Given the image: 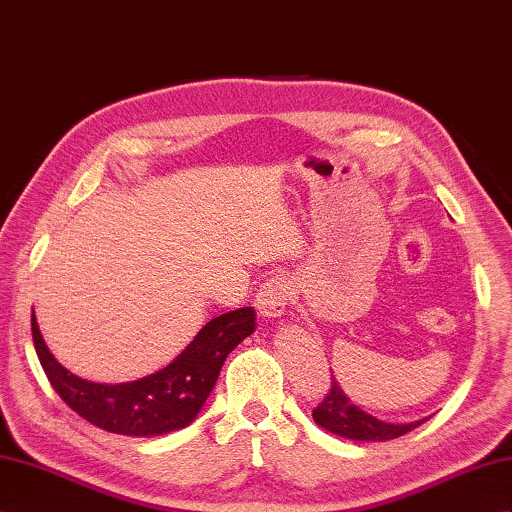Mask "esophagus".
<instances>
[{
    "label": "esophagus",
    "mask_w": 512,
    "mask_h": 512,
    "mask_svg": "<svg viewBox=\"0 0 512 512\" xmlns=\"http://www.w3.org/2000/svg\"><path fill=\"white\" fill-rule=\"evenodd\" d=\"M290 286L284 278H271L256 293V310L262 319H278L284 314L290 297Z\"/></svg>",
    "instance_id": "esophagus-1"
}]
</instances>
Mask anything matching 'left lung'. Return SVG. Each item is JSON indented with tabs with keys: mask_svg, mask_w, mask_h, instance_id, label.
Listing matches in <instances>:
<instances>
[{
	"mask_svg": "<svg viewBox=\"0 0 512 512\" xmlns=\"http://www.w3.org/2000/svg\"><path fill=\"white\" fill-rule=\"evenodd\" d=\"M312 418L316 424L327 428V431L347 439H357V441L396 439L400 435L413 431V428L424 422L420 420L411 424H388L372 418L370 413L355 407L351 400L344 396L334 377H331V388L321 400V405L314 407Z\"/></svg>",
	"mask_w": 512,
	"mask_h": 512,
	"instance_id": "1",
	"label": "left lung"
}]
</instances>
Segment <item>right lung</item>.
Segmentation results:
<instances>
[{"mask_svg":"<svg viewBox=\"0 0 512 512\" xmlns=\"http://www.w3.org/2000/svg\"><path fill=\"white\" fill-rule=\"evenodd\" d=\"M256 312L239 308L206 323L170 366L133 383L103 385L75 377L51 355L32 316V338L53 390L90 424L107 433L150 437L176 431L198 416L228 353L254 331Z\"/></svg>","mask_w":512,"mask_h":512,"instance_id":"1","label":"right lung"}]
</instances>
